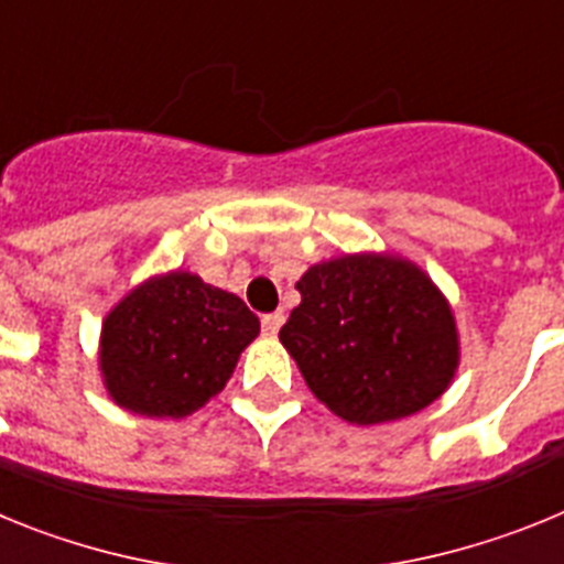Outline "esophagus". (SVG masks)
I'll return each mask as SVG.
<instances>
[{"label": "esophagus", "instance_id": "obj_1", "mask_svg": "<svg viewBox=\"0 0 564 564\" xmlns=\"http://www.w3.org/2000/svg\"><path fill=\"white\" fill-rule=\"evenodd\" d=\"M282 325H285V313H282V311L262 316V330H265V336H276L279 327H282Z\"/></svg>", "mask_w": 564, "mask_h": 564}]
</instances>
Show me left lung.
<instances>
[{
	"mask_svg": "<svg viewBox=\"0 0 564 564\" xmlns=\"http://www.w3.org/2000/svg\"><path fill=\"white\" fill-rule=\"evenodd\" d=\"M279 330L313 395L358 426L415 415L460 361L452 307L426 273L392 253H344L307 268Z\"/></svg>",
	"mask_w": 564,
	"mask_h": 564,
	"instance_id": "left-lung-1",
	"label": "left lung"
}]
</instances>
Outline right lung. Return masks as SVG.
Here are the masks:
<instances>
[{
	"label": "right lung",
	"instance_id": "obj_1",
	"mask_svg": "<svg viewBox=\"0 0 564 564\" xmlns=\"http://www.w3.org/2000/svg\"><path fill=\"white\" fill-rule=\"evenodd\" d=\"M257 336L259 318L234 293L188 271L152 276L104 318V387L134 415L186 417L226 387Z\"/></svg>",
	"mask_w": 564,
	"mask_h": 564
}]
</instances>
